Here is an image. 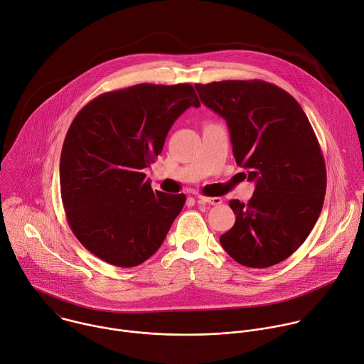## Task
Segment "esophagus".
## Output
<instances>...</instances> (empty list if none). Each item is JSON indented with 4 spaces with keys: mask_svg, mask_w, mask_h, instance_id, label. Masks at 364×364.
Segmentation results:
<instances>
[{
    "mask_svg": "<svg viewBox=\"0 0 364 364\" xmlns=\"http://www.w3.org/2000/svg\"><path fill=\"white\" fill-rule=\"evenodd\" d=\"M221 198L220 197H205V196H198L197 197V203L198 204H211V205H218L221 204Z\"/></svg>",
    "mask_w": 364,
    "mask_h": 364,
    "instance_id": "34e87169",
    "label": "esophagus"
}]
</instances>
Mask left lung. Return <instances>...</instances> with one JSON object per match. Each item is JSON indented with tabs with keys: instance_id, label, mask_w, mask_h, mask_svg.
I'll use <instances>...</instances> for the list:
<instances>
[{
	"instance_id": "8db88e82",
	"label": "left lung",
	"mask_w": 364,
	"mask_h": 364,
	"mask_svg": "<svg viewBox=\"0 0 364 364\" xmlns=\"http://www.w3.org/2000/svg\"><path fill=\"white\" fill-rule=\"evenodd\" d=\"M228 126L235 163L256 183L247 204L231 200L234 225L220 243L237 263L264 269L290 257L313 230L326 194V164L300 104L262 80L196 84Z\"/></svg>"
}]
</instances>
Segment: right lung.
Segmentation results:
<instances>
[{
  "label": "right lung",
  "mask_w": 364,
  "mask_h": 364,
  "mask_svg": "<svg viewBox=\"0 0 364 364\" xmlns=\"http://www.w3.org/2000/svg\"><path fill=\"white\" fill-rule=\"evenodd\" d=\"M191 105L200 101L190 84L144 82L95 97L73 119L60 160L63 205L80 243L105 263H144L180 214L186 196L153 191L143 170Z\"/></svg>",
  "instance_id": "right-lung-1"
}]
</instances>
